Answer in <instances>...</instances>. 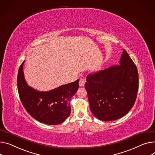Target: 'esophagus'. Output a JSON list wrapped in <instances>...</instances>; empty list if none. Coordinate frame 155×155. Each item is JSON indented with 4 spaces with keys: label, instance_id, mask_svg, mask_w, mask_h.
<instances>
[{
    "label": "esophagus",
    "instance_id": "esophagus-1",
    "mask_svg": "<svg viewBox=\"0 0 155 155\" xmlns=\"http://www.w3.org/2000/svg\"><path fill=\"white\" fill-rule=\"evenodd\" d=\"M85 81H86L85 80H84L83 78H80V81H79V86L80 87H84Z\"/></svg>",
    "mask_w": 155,
    "mask_h": 155
}]
</instances>
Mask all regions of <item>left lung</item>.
<instances>
[{
  "instance_id": "1",
  "label": "left lung",
  "mask_w": 155,
  "mask_h": 155,
  "mask_svg": "<svg viewBox=\"0 0 155 155\" xmlns=\"http://www.w3.org/2000/svg\"><path fill=\"white\" fill-rule=\"evenodd\" d=\"M138 84L137 68L124 49L119 65L87 77L85 87L91 113L102 121L125 116L135 104Z\"/></svg>"
}]
</instances>
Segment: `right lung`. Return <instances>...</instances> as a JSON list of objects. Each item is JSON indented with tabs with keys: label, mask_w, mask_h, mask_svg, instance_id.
I'll use <instances>...</instances> for the list:
<instances>
[{
	"label": "right lung",
	"mask_w": 155,
	"mask_h": 155,
	"mask_svg": "<svg viewBox=\"0 0 155 155\" xmlns=\"http://www.w3.org/2000/svg\"><path fill=\"white\" fill-rule=\"evenodd\" d=\"M24 61L18 71L17 88L25 109L36 120L47 125L64 122L70 114V100L78 89L79 80L50 91H40L27 84L23 71Z\"/></svg>",
	"instance_id": "add662e5"
}]
</instances>
